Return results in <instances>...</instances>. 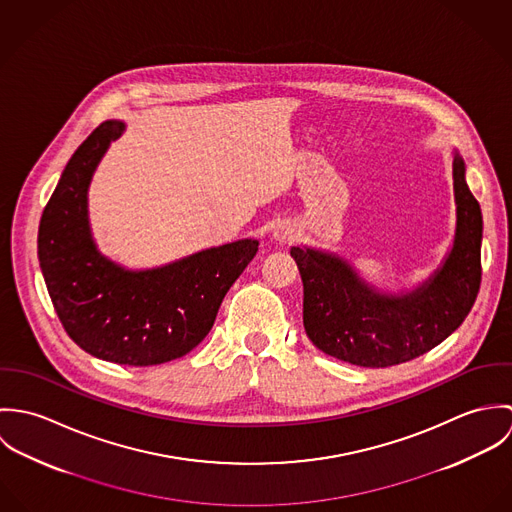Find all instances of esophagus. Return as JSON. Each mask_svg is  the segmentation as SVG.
I'll use <instances>...</instances> for the list:
<instances>
[{"label": "esophagus", "instance_id": "34e87169", "mask_svg": "<svg viewBox=\"0 0 512 512\" xmlns=\"http://www.w3.org/2000/svg\"><path fill=\"white\" fill-rule=\"evenodd\" d=\"M278 236H280V238H282V240H284V238H286V236H288V232H282V234H278Z\"/></svg>", "mask_w": 512, "mask_h": 512}]
</instances>
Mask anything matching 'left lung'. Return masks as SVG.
Listing matches in <instances>:
<instances>
[{
	"label": "left lung",
	"instance_id": "8db88e82",
	"mask_svg": "<svg viewBox=\"0 0 512 512\" xmlns=\"http://www.w3.org/2000/svg\"><path fill=\"white\" fill-rule=\"evenodd\" d=\"M453 195V246L412 292H380L341 256L293 246L303 280V327L317 349L351 365H400L432 351L463 323L481 286L483 215L457 149Z\"/></svg>",
	"mask_w": 512,
	"mask_h": 512
}]
</instances>
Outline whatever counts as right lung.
<instances>
[{"instance_id":"right-lung-1","label":"right lung","mask_w":512,"mask_h":512,"mask_svg":"<svg viewBox=\"0 0 512 512\" xmlns=\"http://www.w3.org/2000/svg\"><path fill=\"white\" fill-rule=\"evenodd\" d=\"M124 130V122L106 120L74 151L43 211L37 254L55 311L82 351L116 365H161L207 337L258 240L213 246L149 270H128L104 256L90 230L88 187Z\"/></svg>"}]
</instances>
